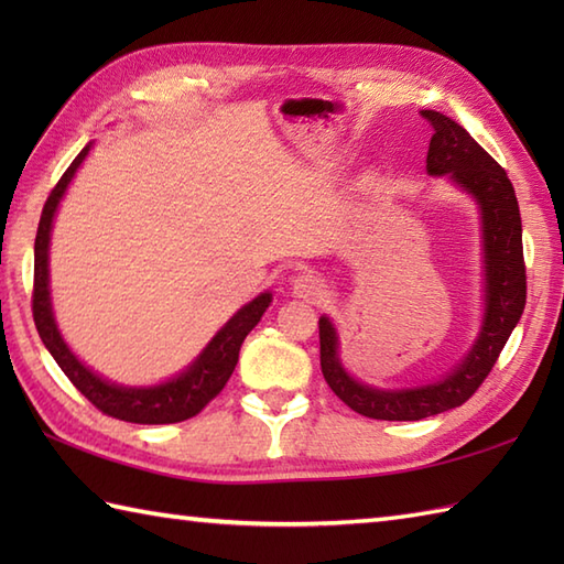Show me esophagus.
Returning a JSON list of instances; mask_svg holds the SVG:
<instances>
[{
    "label": "esophagus",
    "instance_id": "34e87169",
    "mask_svg": "<svg viewBox=\"0 0 564 564\" xmlns=\"http://www.w3.org/2000/svg\"><path fill=\"white\" fill-rule=\"evenodd\" d=\"M293 293L297 297H305V301L319 303V301H325V297H327V285L315 273H301L293 281Z\"/></svg>",
    "mask_w": 564,
    "mask_h": 564
}]
</instances>
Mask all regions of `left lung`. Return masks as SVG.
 <instances>
[{
  "label": "left lung",
  "mask_w": 564,
  "mask_h": 564,
  "mask_svg": "<svg viewBox=\"0 0 564 564\" xmlns=\"http://www.w3.org/2000/svg\"><path fill=\"white\" fill-rule=\"evenodd\" d=\"M422 118L434 128L426 154L429 174H448L480 203L487 313L480 339L465 361L443 380L414 390H373L346 376L337 356V332L327 317H319V366L327 386L354 412L382 422H416L470 400L495 368L525 307L521 213L505 166H499L451 116L422 111Z\"/></svg>",
  "instance_id": "1"
}]
</instances>
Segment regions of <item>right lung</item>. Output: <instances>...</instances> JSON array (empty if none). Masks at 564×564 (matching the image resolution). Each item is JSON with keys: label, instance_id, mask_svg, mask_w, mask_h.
<instances>
[{"label": "right lung", "instance_id": "right-lung-1", "mask_svg": "<svg viewBox=\"0 0 564 564\" xmlns=\"http://www.w3.org/2000/svg\"><path fill=\"white\" fill-rule=\"evenodd\" d=\"M89 145L84 148L75 162H72L65 174L59 176V182L47 196L39 232H35V247H33V295H31V310L33 322L39 329L45 349L53 354L57 366L63 368V373L69 378L84 398H87L99 412L106 416L121 419V422L130 424H174L184 422V419L196 416L203 406H206L213 398H218L225 382L230 380L232 370L239 358V346H242L247 334L257 327L263 310L271 303V293H261L249 305H245L239 313L227 322V325L215 334L213 341L206 346L196 364L191 366L186 373L178 378L164 382L158 388H118L111 382L94 376L89 368H84L67 344L59 337L55 327L53 310H51V293H47V242H51V227L53 215L59 198H63L67 184L75 176L77 166L87 158Z\"/></svg>", "mask_w": 564, "mask_h": 564}]
</instances>
